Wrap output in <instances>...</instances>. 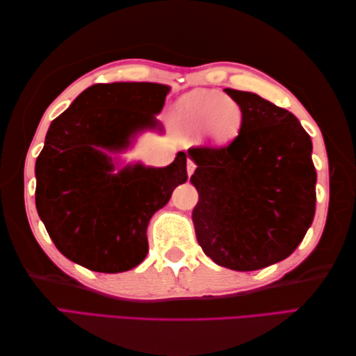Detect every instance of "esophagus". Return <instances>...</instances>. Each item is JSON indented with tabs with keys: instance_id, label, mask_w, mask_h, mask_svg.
Listing matches in <instances>:
<instances>
[{
	"instance_id": "esophagus-1",
	"label": "esophagus",
	"mask_w": 356,
	"mask_h": 356,
	"mask_svg": "<svg viewBox=\"0 0 356 356\" xmlns=\"http://www.w3.org/2000/svg\"><path fill=\"white\" fill-rule=\"evenodd\" d=\"M194 170H195V163H194L193 159L188 157V159H186V171H188V176H191V174L194 172Z\"/></svg>"
}]
</instances>
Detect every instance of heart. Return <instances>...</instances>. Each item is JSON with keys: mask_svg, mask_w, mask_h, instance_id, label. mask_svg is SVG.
Returning a JSON list of instances; mask_svg holds the SVG:
<instances>
[{"mask_svg": "<svg viewBox=\"0 0 356 356\" xmlns=\"http://www.w3.org/2000/svg\"><path fill=\"white\" fill-rule=\"evenodd\" d=\"M174 119L185 133H202L203 139L223 145L240 133L243 108L229 96L211 90H194L174 105Z\"/></svg>", "mask_w": 356, "mask_h": 356, "instance_id": "b5f03b06", "label": "heart"}]
</instances>
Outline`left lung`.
<instances>
[{
    "instance_id": "8db88e82",
    "label": "left lung",
    "mask_w": 356,
    "mask_h": 356,
    "mask_svg": "<svg viewBox=\"0 0 356 356\" xmlns=\"http://www.w3.org/2000/svg\"><path fill=\"white\" fill-rule=\"evenodd\" d=\"M243 124L225 147H193L199 193L193 222L214 263L255 270L289 257L315 216L312 140L292 113L259 95L226 88Z\"/></svg>"
}]
</instances>
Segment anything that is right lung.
Masks as SVG:
<instances>
[{
    "label": "right lung",
    "instance_id": "1",
    "mask_svg": "<svg viewBox=\"0 0 356 356\" xmlns=\"http://www.w3.org/2000/svg\"><path fill=\"white\" fill-rule=\"evenodd\" d=\"M168 92L153 82L95 84L50 124L35 165V203L69 260L116 274L147 257L149 218L186 182V154L180 151L165 168L136 163L115 174L107 151L124 149L139 131L157 127Z\"/></svg>",
    "mask_w": 356,
    "mask_h": 356
}]
</instances>
